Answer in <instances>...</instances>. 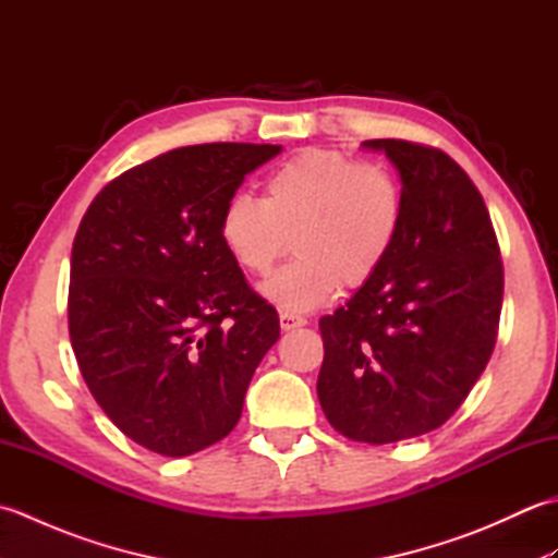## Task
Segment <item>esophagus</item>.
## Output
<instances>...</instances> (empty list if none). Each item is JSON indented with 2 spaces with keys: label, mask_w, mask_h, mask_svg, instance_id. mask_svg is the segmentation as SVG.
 <instances>
[{
  "label": "esophagus",
  "mask_w": 558,
  "mask_h": 558,
  "mask_svg": "<svg viewBox=\"0 0 558 558\" xmlns=\"http://www.w3.org/2000/svg\"><path fill=\"white\" fill-rule=\"evenodd\" d=\"M306 324V318L298 316V314H290V312H282L280 314V328L282 330H294V328H302Z\"/></svg>",
  "instance_id": "1"
}]
</instances>
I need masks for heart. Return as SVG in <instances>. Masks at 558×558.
<instances>
[{
	"mask_svg": "<svg viewBox=\"0 0 558 558\" xmlns=\"http://www.w3.org/2000/svg\"><path fill=\"white\" fill-rule=\"evenodd\" d=\"M405 196L396 172L338 150L306 148L272 170L264 196L234 194L222 206L225 252L252 276H268L292 246L294 256L264 294L288 312H310L372 282L393 252Z\"/></svg>",
	"mask_w": 558,
	"mask_h": 558,
	"instance_id": "heart-1",
	"label": "heart"
}]
</instances>
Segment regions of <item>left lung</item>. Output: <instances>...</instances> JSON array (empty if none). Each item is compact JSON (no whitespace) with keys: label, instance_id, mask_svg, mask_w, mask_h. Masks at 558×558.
<instances>
[{"label":"left lung","instance_id":"obj_1","mask_svg":"<svg viewBox=\"0 0 558 558\" xmlns=\"http://www.w3.org/2000/svg\"><path fill=\"white\" fill-rule=\"evenodd\" d=\"M400 174L405 213L378 276L318 322L316 393L352 441L393 444L438 429L487 366L504 300L499 242L484 198L444 150L364 141Z\"/></svg>","mask_w":558,"mask_h":558}]
</instances>
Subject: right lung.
<instances>
[{
	"mask_svg": "<svg viewBox=\"0 0 558 558\" xmlns=\"http://www.w3.org/2000/svg\"><path fill=\"white\" fill-rule=\"evenodd\" d=\"M270 144H201L126 170L93 198L71 248L69 338L83 381L120 429L182 458L240 422L280 338L218 234L222 206Z\"/></svg>",
	"mask_w": 558,
	"mask_h": 558,
	"instance_id": "add662e5",
	"label": "right lung"
}]
</instances>
